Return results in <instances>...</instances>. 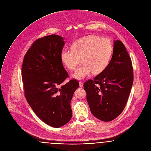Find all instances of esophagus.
<instances>
[{"label":"esophagus","instance_id":"34e87169","mask_svg":"<svg viewBox=\"0 0 151 151\" xmlns=\"http://www.w3.org/2000/svg\"><path fill=\"white\" fill-rule=\"evenodd\" d=\"M79 87H82L83 86V83L82 82H79Z\"/></svg>","mask_w":151,"mask_h":151}]
</instances>
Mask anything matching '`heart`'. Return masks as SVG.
<instances>
[{
  "instance_id": "heart-1",
  "label": "heart",
  "mask_w": 151,
  "mask_h": 151,
  "mask_svg": "<svg viewBox=\"0 0 151 151\" xmlns=\"http://www.w3.org/2000/svg\"><path fill=\"white\" fill-rule=\"evenodd\" d=\"M71 50H62L60 58L62 63L69 70H74L81 58L82 64L73 74L74 79H83L93 73L103 72L111 60L113 48L111 42L96 35H90L76 40Z\"/></svg>"
}]
</instances>
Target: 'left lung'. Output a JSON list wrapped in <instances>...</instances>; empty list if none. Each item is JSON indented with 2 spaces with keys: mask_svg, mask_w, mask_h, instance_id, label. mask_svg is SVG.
I'll list each match as a JSON object with an SVG mask.
<instances>
[{
  "mask_svg": "<svg viewBox=\"0 0 151 151\" xmlns=\"http://www.w3.org/2000/svg\"><path fill=\"white\" fill-rule=\"evenodd\" d=\"M133 81L131 58L124 44L114 40L112 56L106 69L83 85L92 114L104 122L118 116L127 103Z\"/></svg>",
  "mask_w": 151,
  "mask_h": 151,
  "instance_id": "obj_1",
  "label": "left lung"
}]
</instances>
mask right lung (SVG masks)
<instances>
[{"instance_id": "obj_1", "label": "right lung", "mask_w": 151, "mask_h": 151, "mask_svg": "<svg viewBox=\"0 0 151 151\" xmlns=\"http://www.w3.org/2000/svg\"><path fill=\"white\" fill-rule=\"evenodd\" d=\"M64 39L52 35L35 41L24 56L22 68L28 103L43 122L55 128L72 118L70 102L79 87L75 79L61 85L68 77L60 58Z\"/></svg>"}]
</instances>
